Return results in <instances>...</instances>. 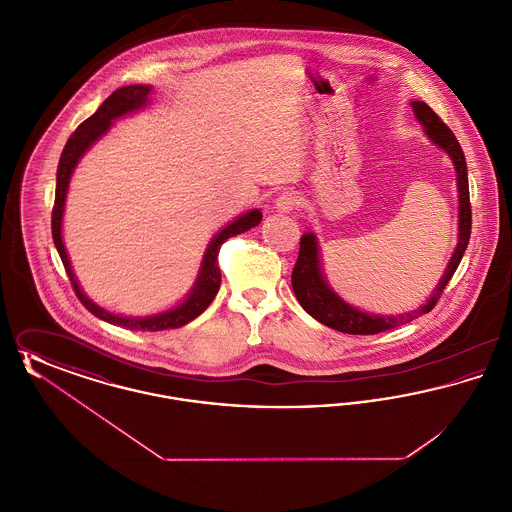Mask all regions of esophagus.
Segmentation results:
<instances>
[{
  "instance_id": "esophagus-1",
  "label": "esophagus",
  "mask_w": 512,
  "mask_h": 512,
  "mask_svg": "<svg viewBox=\"0 0 512 512\" xmlns=\"http://www.w3.org/2000/svg\"><path fill=\"white\" fill-rule=\"evenodd\" d=\"M299 203H301V197L295 194V192H284V194H280L276 197V209L282 211V213L293 211Z\"/></svg>"
}]
</instances>
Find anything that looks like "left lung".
I'll list each match as a JSON object with an SVG mask.
<instances>
[{
  "label": "left lung",
  "instance_id": "1",
  "mask_svg": "<svg viewBox=\"0 0 512 512\" xmlns=\"http://www.w3.org/2000/svg\"><path fill=\"white\" fill-rule=\"evenodd\" d=\"M416 119L422 122L428 138L438 144L447 155L451 157L455 169H457V184H459V244L445 268V274L439 280L436 292L428 299L426 305L416 309L413 313H405L401 317H376L363 313L351 305H347L336 293L328 288L320 274L318 265L317 238L313 234H303L299 244V255L297 263L293 267L292 286L293 293L299 301V305L311 315L317 318L328 328H334L343 334L353 336H370L384 330H390L395 326H401L405 322H411L414 318L422 317L424 313H430L438 305L439 297L453 278L455 270L463 259L466 245L470 240V228H472V209H470V192H468V174H466V159H464L463 147L455 138L453 130L439 119L432 111L430 105L424 101H413L411 103Z\"/></svg>",
  "mask_w": 512,
  "mask_h": 512
}]
</instances>
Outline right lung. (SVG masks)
Here are the masks:
<instances>
[{
  "mask_svg": "<svg viewBox=\"0 0 512 512\" xmlns=\"http://www.w3.org/2000/svg\"><path fill=\"white\" fill-rule=\"evenodd\" d=\"M151 92V86H122L119 90H115L109 98L101 103L98 111L82 122L71 138L67 140V146L63 147L61 159H59V167H57V186H55V203H53V211H51V234H53V242L59 251V257L63 261V267L69 274L71 286H73L76 297L80 299V303L94 315L101 318L105 322L111 324H119V326H128L132 330H149V332H157V330H169V328H180L184 324H188L190 320L199 317L215 299V295L220 288V268H219V251L220 245L224 244L228 238L238 236L245 230L257 226L263 215L259 209L249 211L242 215L240 219L234 220L232 224H228L224 230H220L219 234L213 238V242L207 247L205 257H203V265L199 270V278L195 282L194 290L188 295V299L174 307L167 313L155 315V317L146 318H124L119 315H113L105 309L98 307L94 301H90L76 282L74 278L73 268L69 263L65 245L61 240V220H63V209H65V195L69 188V180L73 174L74 167L78 163V159L84 155V151L92 146L103 132H107V128L111 126V122L119 119L122 115L136 111L140 107H144L147 103V96Z\"/></svg>",
  "mask_w": 512,
  "mask_h": 512,
  "instance_id": "right-lung-1",
  "label": "right lung"
}]
</instances>
